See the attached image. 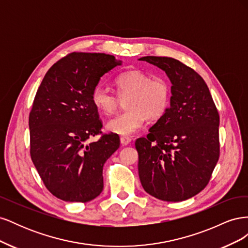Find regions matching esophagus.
<instances>
[{"instance_id": "34e87169", "label": "esophagus", "mask_w": 248, "mask_h": 248, "mask_svg": "<svg viewBox=\"0 0 248 248\" xmlns=\"http://www.w3.org/2000/svg\"><path fill=\"white\" fill-rule=\"evenodd\" d=\"M120 141H121L122 146H127L128 144H130L131 139L128 138V137H121V138H120Z\"/></svg>"}]
</instances>
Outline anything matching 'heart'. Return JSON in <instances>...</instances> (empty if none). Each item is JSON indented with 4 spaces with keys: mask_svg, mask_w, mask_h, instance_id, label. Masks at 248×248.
<instances>
[{
    "mask_svg": "<svg viewBox=\"0 0 248 248\" xmlns=\"http://www.w3.org/2000/svg\"><path fill=\"white\" fill-rule=\"evenodd\" d=\"M115 86L121 99H125L126 111L108 121L107 130L120 136H131L140 129L146 119L156 121L169 108L170 87L167 79L153 78L140 71H126L116 78ZM95 108L103 115L114 112L120 99L102 86H96L91 93Z\"/></svg>",
    "mask_w": 248,
    "mask_h": 248,
    "instance_id": "obj_1",
    "label": "heart"
}]
</instances>
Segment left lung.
Returning a JSON list of instances; mask_svg holds the SVG:
<instances>
[{"mask_svg": "<svg viewBox=\"0 0 248 248\" xmlns=\"http://www.w3.org/2000/svg\"><path fill=\"white\" fill-rule=\"evenodd\" d=\"M167 73L170 108L138 139L139 176L152 197L181 202L205 188L219 158V116L201 76L176 59L142 57Z\"/></svg>", "mask_w": 248, "mask_h": 248, "instance_id": "left-lung-1", "label": "left lung"}]
</instances>
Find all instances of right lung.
<instances>
[{"instance_id":"add662e5","label":"right lung","mask_w":248,"mask_h":248,"mask_svg":"<svg viewBox=\"0 0 248 248\" xmlns=\"http://www.w3.org/2000/svg\"><path fill=\"white\" fill-rule=\"evenodd\" d=\"M122 61L114 56L72 52L52 65L37 90L29 117L31 158L46 188L65 202L92 201L103 189L102 170L120 146L118 134L100 133L91 101L100 78Z\"/></svg>"}]
</instances>
